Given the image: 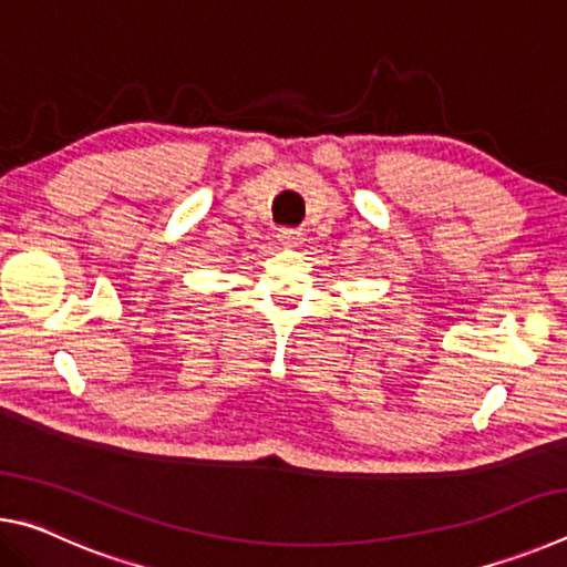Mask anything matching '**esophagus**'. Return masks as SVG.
Returning a JSON list of instances; mask_svg holds the SVG:
<instances>
[{"mask_svg":"<svg viewBox=\"0 0 567 567\" xmlns=\"http://www.w3.org/2000/svg\"><path fill=\"white\" fill-rule=\"evenodd\" d=\"M277 237H280V243L285 247H300L302 239H305L300 229H280V235H277Z\"/></svg>","mask_w":567,"mask_h":567,"instance_id":"obj_1","label":"esophagus"}]
</instances>
